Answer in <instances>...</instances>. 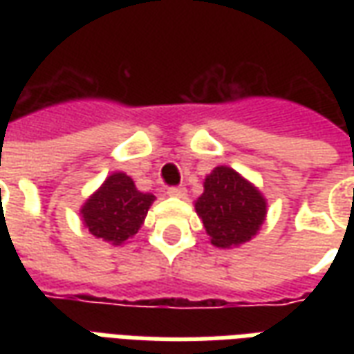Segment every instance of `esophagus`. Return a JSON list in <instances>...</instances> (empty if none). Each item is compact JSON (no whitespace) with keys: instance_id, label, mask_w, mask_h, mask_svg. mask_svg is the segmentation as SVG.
<instances>
[{"instance_id":"obj_1","label":"esophagus","mask_w":354,"mask_h":354,"mask_svg":"<svg viewBox=\"0 0 354 354\" xmlns=\"http://www.w3.org/2000/svg\"><path fill=\"white\" fill-rule=\"evenodd\" d=\"M170 197H176V199H184L185 197V189L184 187H169V192H167Z\"/></svg>"}]
</instances>
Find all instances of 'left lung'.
I'll return each mask as SVG.
<instances>
[{
	"mask_svg": "<svg viewBox=\"0 0 354 354\" xmlns=\"http://www.w3.org/2000/svg\"><path fill=\"white\" fill-rule=\"evenodd\" d=\"M205 192L195 201L210 245L237 248L252 241L266 222L267 199L237 170L220 165L203 182Z\"/></svg>",
	"mask_w": 354,
	"mask_h": 354,
	"instance_id": "left-lung-1",
	"label": "left lung"
}]
</instances>
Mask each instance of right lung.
I'll use <instances>...</instances> for the list:
<instances>
[{
	"instance_id": "1",
	"label": "right lung",
	"mask_w": 354,
	"mask_h": 354,
	"mask_svg": "<svg viewBox=\"0 0 354 354\" xmlns=\"http://www.w3.org/2000/svg\"><path fill=\"white\" fill-rule=\"evenodd\" d=\"M153 201V193L140 192L129 174L111 172L81 205V222L94 239L119 246L138 233Z\"/></svg>"
}]
</instances>
